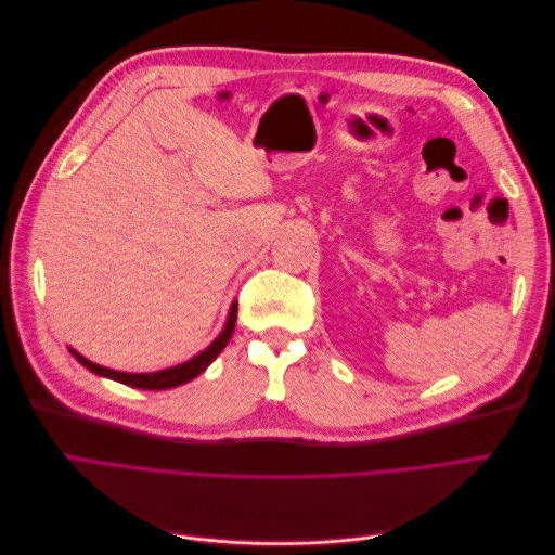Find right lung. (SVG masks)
Segmentation results:
<instances>
[{
    "instance_id": "add662e5",
    "label": "right lung",
    "mask_w": 555,
    "mask_h": 555,
    "mask_svg": "<svg viewBox=\"0 0 555 555\" xmlns=\"http://www.w3.org/2000/svg\"><path fill=\"white\" fill-rule=\"evenodd\" d=\"M236 317H238V304L233 300L229 314H227V322L224 328L220 331V335L204 349L198 351L196 357H192L190 361H182L178 365L171 367H164V371H155V373H120V371H111V367H104L99 363H92L90 359H86L82 354H78L76 349L69 347V351L74 354V359L86 365L90 373L99 375V377H108L113 382H120L127 386H133V389H145V391H162V389H173V386H180L184 382H192L194 377H198L201 373L206 371V367L220 357V351L227 347V343L231 340L233 328H236Z\"/></svg>"
}]
</instances>
